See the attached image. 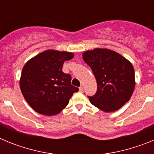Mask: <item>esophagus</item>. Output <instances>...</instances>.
<instances>
[{
  "label": "esophagus",
  "mask_w": 154,
  "mask_h": 154,
  "mask_svg": "<svg viewBox=\"0 0 154 154\" xmlns=\"http://www.w3.org/2000/svg\"><path fill=\"white\" fill-rule=\"evenodd\" d=\"M79 92H83V87H82V86L79 87Z\"/></svg>",
  "instance_id": "1"
}]
</instances>
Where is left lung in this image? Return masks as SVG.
<instances>
[{
	"label": "left lung",
	"mask_w": 154,
	"mask_h": 154,
	"mask_svg": "<svg viewBox=\"0 0 154 154\" xmlns=\"http://www.w3.org/2000/svg\"><path fill=\"white\" fill-rule=\"evenodd\" d=\"M82 58L92 69L97 82L96 93L88 96L93 106L104 112H114L130 100L135 88L131 62L106 48L86 51Z\"/></svg>",
	"instance_id": "left-lung-1"
}]
</instances>
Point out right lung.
<instances>
[{"label":"right lung","mask_w":154,"mask_h":154,"mask_svg":"<svg viewBox=\"0 0 154 154\" xmlns=\"http://www.w3.org/2000/svg\"><path fill=\"white\" fill-rule=\"evenodd\" d=\"M73 57L72 52L47 50L24 65L20 88L27 103L37 112L45 116L59 113L79 91L71 85L70 75L62 70L64 62Z\"/></svg>","instance_id":"right-lung-1"}]
</instances>
